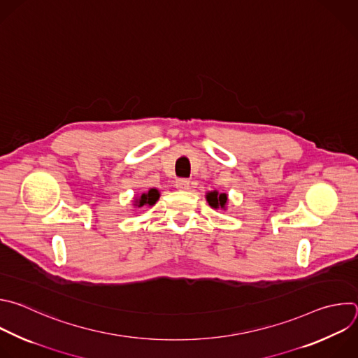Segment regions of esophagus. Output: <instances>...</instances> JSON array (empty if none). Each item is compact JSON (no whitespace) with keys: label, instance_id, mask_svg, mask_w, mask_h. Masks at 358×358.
Returning <instances> with one entry per match:
<instances>
[{"label":"esophagus","instance_id":"obj_1","mask_svg":"<svg viewBox=\"0 0 358 358\" xmlns=\"http://www.w3.org/2000/svg\"><path fill=\"white\" fill-rule=\"evenodd\" d=\"M175 187L176 189H179V190H189V187H190V180L189 179H178L176 182H175Z\"/></svg>","mask_w":358,"mask_h":358}]
</instances>
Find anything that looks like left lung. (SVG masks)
<instances>
[{
    "label": "left lung",
    "mask_w": 358,
    "mask_h": 358,
    "mask_svg": "<svg viewBox=\"0 0 358 358\" xmlns=\"http://www.w3.org/2000/svg\"><path fill=\"white\" fill-rule=\"evenodd\" d=\"M206 199L208 201V204L213 208H226L227 204V194L226 193H219V192H208L206 194Z\"/></svg>",
    "instance_id": "obj_1"
}]
</instances>
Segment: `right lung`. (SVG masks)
<instances>
[{
    "label": "right lung",
    "instance_id": "add662e5",
    "mask_svg": "<svg viewBox=\"0 0 358 358\" xmlns=\"http://www.w3.org/2000/svg\"><path fill=\"white\" fill-rule=\"evenodd\" d=\"M159 199V192L158 189H150L145 193H141V196L134 199V206L141 208V207H151L154 206Z\"/></svg>",
    "mask_w": 358,
    "mask_h": 358
}]
</instances>
